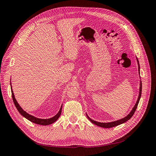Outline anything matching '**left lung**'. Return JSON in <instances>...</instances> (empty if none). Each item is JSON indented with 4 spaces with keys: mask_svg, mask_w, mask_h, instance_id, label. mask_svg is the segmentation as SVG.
<instances>
[{
    "mask_svg": "<svg viewBox=\"0 0 156 156\" xmlns=\"http://www.w3.org/2000/svg\"><path fill=\"white\" fill-rule=\"evenodd\" d=\"M136 61H137L138 68H139V73L140 75L139 62V60H138V58H137V57H136ZM141 92H142V82H141V80H140L139 93V96H138V98H137V100H136L135 105H134L133 108H132V110L130 111V112L126 116L123 118V119H119V120H118L111 122H97V121H95V120L91 119L88 116V115L86 113L87 116V118L88 119V120L90 121L92 123H93L94 124H95V125H96L98 126H100L101 127H103V128H111V127H115V126H119V125H120L122 124H124V123H125L126 122H127V120H129L131 119V118L133 116V115H134L135 111H136V107H137V105L139 104V102L140 98V96H141Z\"/></svg>",
    "mask_w": 156,
    "mask_h": 156,
    "instance_id": "8db88e82",
    "label": "left lung"
}]
</instances>
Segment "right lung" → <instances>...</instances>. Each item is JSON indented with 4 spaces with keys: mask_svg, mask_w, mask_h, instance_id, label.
<instances>
[{
    "mask_svg": "<svg viewBox=\"0 0 156 156\" xmlns=\"http://www.w3.org/2000/svg\"><path fill=\"white\" fill-rule=\"evenodd\" d=\"M10 86H11V91H12V99H13V101L15 104L17 111H19V112L23 116L25 117V119H27V120H29V121L33 122V123L36 124H39V125H42V126H47V125H49L54 123L55 122H56L58 119V118L60 117L61 112H62V105L61 106L59 111L58 112L57 114H56L55 116H54L53 117L50 118V119H39V118L35 117L34 116H32L29 113H27L26 111H25L23 109L21 108V107L20 105V104L17 103V100H16L15 96H14L13 92L12 90V83L10 81Z\"/></svg>",
    "mask_w": 156,
    "mask_h": 156,
    "instance_id": "1",
    "label": "right lung"
}]
</instances>
